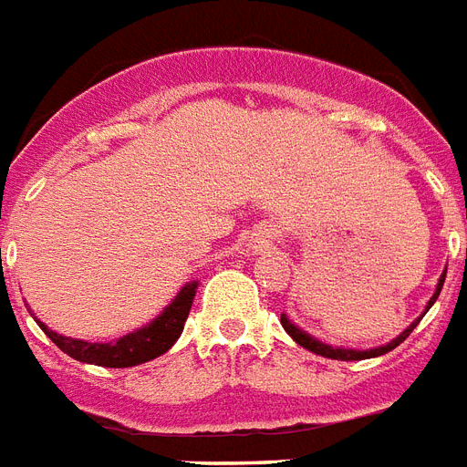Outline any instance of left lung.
Wrapping results in <instances>:
<instances>
[{
  "label": "left lung",
  "mask_w": 467,
  "mask_h": 467,
  "mask_svg": "<svg viewBox=\"0 0 467 467\" xmlns=\"http://www.w3.org/2000/svg\"><path fill=\"white\" fill-rule=\"evenodd\" d=\"M443 279H446V272L441 275V279H439V286H436V294L431 298H429V306L427 311L431 308V304H434L436 298H439V294H441V286H443ZM417 323H420V318L412 323V326L405 330L402 335H398V337L393 339V342H388L386 347H379V349H368V352H357V349H339V347H330V345H323V342H318V339H313L311 335H306L304 330H298L294 323H289V318L286 316H282V327H285L286 333L292 335V339H296L298 345L306 347L308 352L313 354H320V357H327V359H339V361H359V359H371V357H381V354L390 352V349H395V347L400 345V342H405V337H408L412 330L417 327Z\"/></svg>",
  "instance_id": "left-lung-1"
}]
</instances>
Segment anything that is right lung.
I'll list each match as a JSON object with an SVG mask.
<instances>
[{
    "label": "right lung",
    "instance_id": "right-lung-1",
    "mask_svg": "<svg viewBox=\"0 0 467 467\" xmlns=\"http://www.w3.org/2000/svg\"><path fill=\"white\" fill-rule=\"evenodd\" d=\"M195 289L197 282L185 285L181 289V294L173 298V304L169 308H163L159 318L151 320L147 327H141L137 333L125 335V337L115 339V342H84V339H72L65 337V335L52 333L40 320L38 326L72 359L106 368L137 367V364H144V361L161 357L163 352H169L171 347L175 345V339L181 337L182 327H185L190 308H192Z\"/></svg>",
    "mask_w": 467,
    "mask_h": 467
}]
</instances>
